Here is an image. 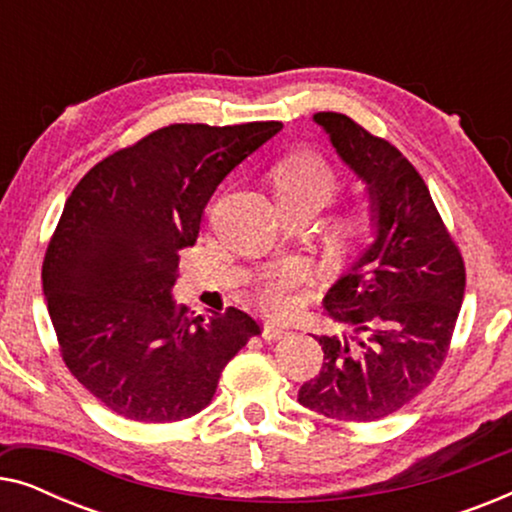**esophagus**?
Listing matches in <instances>:
<instances>
[{
	"label": "esophagus",
	"mask_w": 512,
	"mask_h": 512,
	"mask_svg": "<svg viewBox=\"0 0 512 512\" xmlns=\"http://www.w3.org/2000/svg\"><path fill=\"white\" fill-rule=\"evenodd\" d=\"M286 333H289V331H286L284 326H277V324H265L263 326V338L265 340H282Z\"/></svg>",
	"instance_id": "obj_1"
}]
</instances>
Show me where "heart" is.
<instances>
[{"instance_id":"b5f03b06","label":"heart","mask_w":512,"mask_h":512,"mask_svg":"<svg viewBox=\"0 0 512 512\" xmlns=\"http://www.w3.org/2000/svg\"><path fill=\"white\" fill-rule=\"evenodd\" d=\"M338 170L317 151H293L272 167V186L282 209H319L338 191ZM370 226L366 212H349L340 228L347 235H361ZM307 270L300 263H284L256 286V300L265 312L284 314L296 305V293L305 284Z\"/></svg>"}]
</instances>
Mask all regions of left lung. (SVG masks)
<instances>
[{
	"instance_id": "left-lung-1",
	"label": "left lung",
	"mask_w": 512,
	"mask_h": 512,
	"mask_svg": "<svg viewBox=\"0 0 512 512\" xmlns=\"http://www.w3.org/2000/svg\"><path fill=\"white\" fill-rule=\"evenodd\" d=\"M368 184L377 237L331 286L324 307L345 335H321L324 366L298 403L340 422H377L429 387L464 300V256L415 165L345 114H314Z\"/></svg>"
}]
</instances>
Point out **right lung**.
I'll return each mask as SVG.
<instances>
[{"instance_id":"right-lung-1","label":"right lung","mask_w":512,"mask_h":512,"mask_svg":"<svg viewBox=\"0 0 512 512\" xmlns=\"http://www.w3.org/2000/svg\"><path fill=\"white\" fill-rule=\"evenodd\" d=\"M279 130L167 125L100 160L67 198L41 268L48 314L69 373L116 415H198L226 363L261 333L237 307L193 317L170 289L216 186Z\"/></svg>"}]
</instances>
